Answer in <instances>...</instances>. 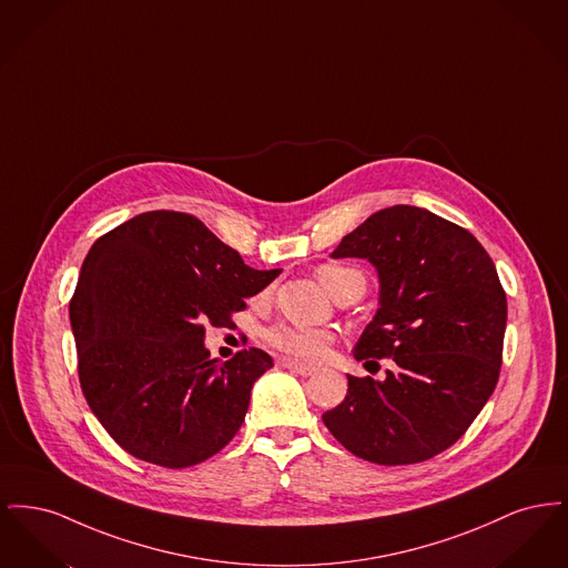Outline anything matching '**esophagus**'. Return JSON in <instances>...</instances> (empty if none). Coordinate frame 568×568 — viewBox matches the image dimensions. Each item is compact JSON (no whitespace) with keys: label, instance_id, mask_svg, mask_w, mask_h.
I'll use <instances>...</instances> for the list:
<instances>
[{"label":"esophagus","instance_id":"34e87169","mask_svg":"<svg viewBox=\"0 0 568 568\" xmlns=\"http://www.w3.org/2000/svg\"><path fill=\"white\" fill-rule=\"evenodd\" d=\"M281 366H283V368H287V371H292V373H296V375H302V377H311V375H315V373H317V368H315V366L300 364V362H294V359H281Z\"/></svg>","mask_w":568,"mask_h":568}]
</instances>
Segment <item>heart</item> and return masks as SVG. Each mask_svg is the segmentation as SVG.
<instances>
[{"label": "heart", "instance_id": "heart-1", "mask_svg": "<svg viewBox=\"0 0 568 568\" xmlns=\"http://www.w3.org/2000/svg\"><path fill=\"white\" fill-rule=\"evenodd\" d=\"M317 276L324 283L325 290L334 297L352 290L353 285H357V283L366 285L362 272L352 266H343V264H324V266H320ZM266 341L274 349H278L294 359L317 362L327 352V347L332 343V334L322 327L276 324L266 332Z\"/></svg>", "mask_w": 568, "mask_h": 568}]
</instances>
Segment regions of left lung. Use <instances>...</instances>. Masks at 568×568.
<instances>
[{
  "label": "left lung",
  "mask_w": 568,
  "mask_h": 568,
  "mask_svg": "<svg viewBox=\"0 0 568 568\" xmlns=\"http://www.w3.org/2000/svg\"><path fill=\"white\" fill-rule=\"evenodd\" d=\"M368 260L378 308L355 359L392 357L387 377H352L341 405L322 415L353 456L383 466L417 464L452 447L486 406L500 375L507 296L481 243L419 206L368 216L332 251Z\"/></svg>",
  "instance_id": "obj_1"
}]
</instances>
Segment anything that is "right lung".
<instances>
[{"label": "right lung", "instance_id": "right-lung-1", "mask_svg": "<svg viewBox=\"0 0 568 568\" xmlns=\"http://www.w3.org/2000/svg\"><path fill=\"white\" fill-rule=\"evenodd\" d=\"M278 274L246 266L187 213H142L93 243L70 324L87 405L128 454L187 468L241 430L272 357L251 347L219 364L204 324L232 325Z\"/></svg>", "mask_w": 568, "mask_h": 568}]
</instances>
